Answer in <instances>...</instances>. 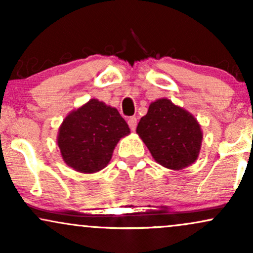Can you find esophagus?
<instances>
[{
	"label": "esophagus",
	"mask_w": 253,
	"mask_h": 253,
	"mask_svg": "<svg viewBox=\"0 0 253 253\" xmlns=\"http://www.w3.org/2000/svg\"><path fill=\"white\" fill-rule=\"evenodd\" d=\"M128 126L132 130H135V128H136V118L135 117H132L128 119Z\"/></svg>",
	"instance_id": "esophagus-1"
}]
</instances>
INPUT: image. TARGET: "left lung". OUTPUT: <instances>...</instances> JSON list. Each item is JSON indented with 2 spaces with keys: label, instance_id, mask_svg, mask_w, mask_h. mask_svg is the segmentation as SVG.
I'll list each match as a JSON object with an SVG mask.
<instances>
[{
  "label": "left lung",
  "instance_id": "obj_1",
  "mask_svg": "<svg viewBox=\"0 0 253 253\" xmlns=\"http://www.w3.org/2000/svg\"><path fill=\"white\" fill-rule=\"evenodd\" d=\"M136 133L157 163L170 170H182L193 164L200 155L203 138L195 117L169 98L151 102Z\"/></svg>",
  "mask_w": 253,
  "mask_h": 253
}]
</instances>
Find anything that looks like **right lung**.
Listing matches in <instances>:
<instances>
[{
    "label": "right lung",
    "instance_id": "1",
    "mask_svg": "<svg viewBox=\"0 0 253 253\" xmlns=\"http://www.w3.org/2000/svg\"><path fill=\"white\" fill-rule=\"evenodd\" d=\"M129 133L117 108L91 98L66 115L57 144L68 167L77 172L94 173L109 164L119 140Z\"/></svg>",
    "mask_w": 253,
    "mask_h": 253
}]
</instances>
